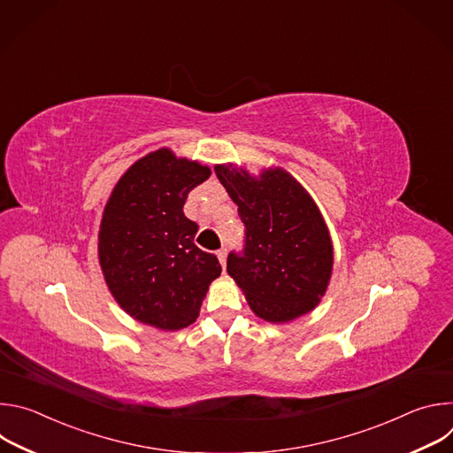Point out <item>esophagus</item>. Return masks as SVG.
Segmentation results:
<instances>
[{"mask_svg":"<svg viewBox=\"0 0 453 453\" xmlns=\"http://www.w3.org/2000/svg\"><path fill=\"white\" fill-rule=\"evenodd\" d=\"M217 256H219V262L222 264V267L226 269V257H227V249H220L219 252H217Z\"/></svg>","mask_w":453,"mask_h":453,"instance_id":"obj_1","label":"esophagus"}]
</instances>
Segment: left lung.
I'll use <instances>...</instances> for the list:
<instances>
[{"mask_svg": "<svg viewBox=\"0 0 453 453\" xmlns=\"http://www.w3.org/2000/svg\"><path fill=\"white\" fill-rule=\"evenodd\" d=\"M245 226L243 249L227 256V273L256 315L287 322L325 296L334 249L315 203L283 170L260 179L231 165L215 166Z\"/></svg>", "mask_w": 453, "mask_h": 453, "instance_id": "8db88e82", "label": "left lung"}]
</instances>
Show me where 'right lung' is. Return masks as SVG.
Returning <instances> with one entry per match:
<instances>
[{"instance_id":"add662e5","label":"right lung","mask_w":453,"mask_h":453,"mask_svg":"<svg viewBox=\"0 0 453 453\" xmlns=\"http://www.w3.org/2000/svg\"><path fill=\"white\" fill-rule=\"evenodd\" d=\"M210 173L197 161L156 150L123 173L104 210L98 256L107 287L128 315L159 330L196 322L222 271L217 256L193 242L199 226L182 211L188 193Z\"/></svg>"}]
</instances>
